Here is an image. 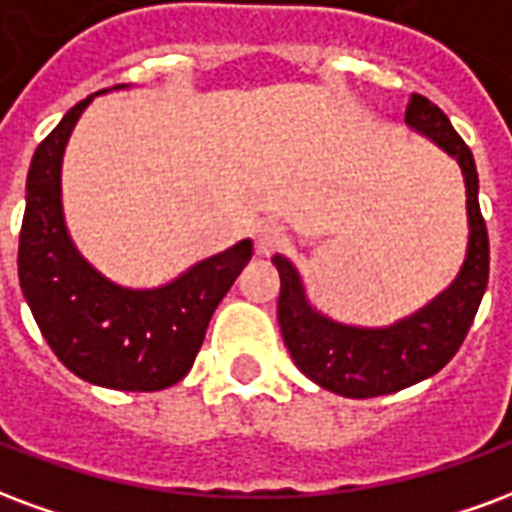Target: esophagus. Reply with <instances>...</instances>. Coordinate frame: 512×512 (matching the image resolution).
Returning <instances> with one entry per match:
<instances>
[{
	"instance_id": "esophagus-1",
	"label": "esophagus",
	"mask_w": 512,
	"mask_h": 512,
	"mask_svg": "<svg viewBox=\"0 0 512 512\" xmlns=\"http://www.w3.org/2000/svg\"><path fill=\"white\" fill-rule=\"evenodd\" d=\"M285 241V230L276 225V222H263L255 230V249L260 255H274V252H279L285 246Z\"/></svg>"
}]
</instances>
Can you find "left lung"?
Returning a JSON list of instances; mask_svg holds the SVG:
<instances>
[{
	"mask_svg": "<svg viewBox=\"0 0 512 512\" xmlns=\"http://www.w3.org/2000/svg\"><path fill=\"white\" fill-rule=\"evenodd\" d=\"M404 119L448 151L464 173L469 249L456 282L426 309L391 328H350L314 312L290 260L271 257L282 279L276 304L279 328L295 366L320 388L347 399L396 393L437 374L467 339L488 285V230L480 214L472 151L448 116L423 94H410Z\"/></svg>",
	"mask_w": 512,
	"mask_h": 512,
	"instance_id": "1",
	"label": "left lung"
}]
</instances>
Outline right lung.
<instances>
[{
    "label": "right lung",
    "mask_w": 512,
    "mask_h": 512,
    "mask_svg": "<svg viewBox=\"0 0 512 512\" xmlns=\"http://www.w3.org/2000/svg\"><path fill=\"white\" fill-rule=\"evenodd\" d=\"M89 102L73 105L34 151L18 279L45 342L75 377L113 391H162L192 369L211 314L252 257V241L200 260L157 290H127L97 274L67 236L59 189L64 146Z\"/></svg>",
    "instance_id": "add662e5"
}]
</instances>
